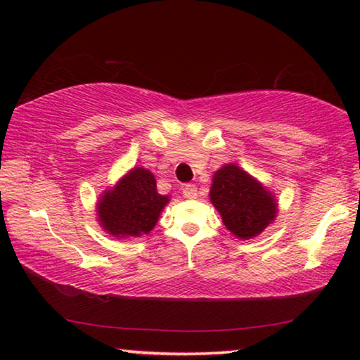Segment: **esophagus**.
I'll return each mask as SVG.
<instances>
[{
  "label": "esophagus",
  "mask_w": 360,
  "mask_h": 360,
  "mask_svg": "<svg viewBox=\"0 0 360 360\" xmlns=\"http://www.w3.org/2000/svg\"><path fill=\"white\" fill-rule=\"evenodd\" d=\"M182 193H184V197L188 198V200H193L197 198V187H195L193 184H187L184 186V188H182Z\"/></svg>",
  "instance_id": "obj_1"
}]
</instances>
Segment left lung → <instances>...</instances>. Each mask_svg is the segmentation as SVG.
Wrapping results in <instances>:
<instances>
[{"instance_id":"obj_1","label":"left lung","mask_w":360,"mask_h":360,"mask_svg":"<svg viewBox=\"0 0 360 360\" xmlns=\"http://www.w3.org/2000/svg\"><path fill=\"white\" fill-rule=\"evenodd\" d=\"M210 200L227 230L240 240L259 236L278 216L273 192L236 163L212 174Z\"/></svg>"}]
</instances>
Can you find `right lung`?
Returning <instances> with one entry per match:
<instances>
[{
    "label": "right lung",
    "mask_w": 360,
    "mask_h": 360,
    "mask_svg": "<svg viewBox=\"0 0 360 360\" xmlns=\"http://www.w3.org/2000/svg\"><path fill=\"white\" fill-rule=\"evenodd\" d=\"M168 202V195L157 192L155 176L135 167L103 191L96 202V219L114 238H138L150 233Z\"/></svg>",
    "instance_id": "1"
}]
</instances>
